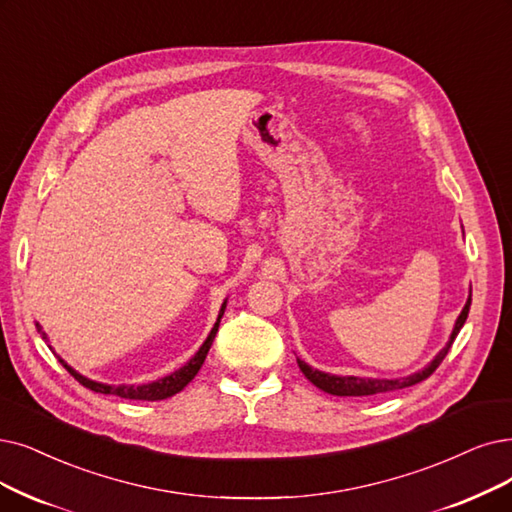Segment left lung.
Wrapping results in <instances>:
<instances>
[{"label":"left lung","instance_id":"8db88e82","mask_svg":"<svg viewBox=\"0 0 512 512\" xmlns=\"http://www.w3.org/2000/svg\"><path fill=\"white\" fill-rule=\"evenodd\" d=\"M468 309H470V294L466 298V304L462 313L458 315L456 323H454V330L452 334H449V340L445 342L443 349L433 357V361L424 365L422 370L410 374V376H403V378H359V376H336V374H327V372H321V370H315V367H311L309 363H304L302 359H296L298 361V367L302 370V374L309 378L317 388H321L323 393H330V395H336V397H367V395H378V393H388V391H399V388H405V386H412V384H418L422 382L424 378L431 376L439 363L445 359L447 351L452 349V344L458 336V332L462 330V325L468 317Z\"/></svg>","mask_w":512,"mask_h":512}]
</instances>
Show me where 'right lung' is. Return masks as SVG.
Wrapping results in <instances>:
<instances>
[{
  "label": "right lung",
  "instance_id": "obj_1",
  "mask_svg": "<svg viewBox=\"0 0 512 512\" xmlns=\"http://www.w3.org/2000/svg\"><path fill=\"white\" fill-rule=\"evenodd\" d=\"M224 309H227V298H224V302H222V306H220L218 319H216L214 327L210 330L208 338L203 340V344L199 346V351H197L185 365L178 367V370H174L172 374L163 376V378H159V380H153V382H147V384H107V382H96V380H92V378H88V376H84V374H79L77 370H73V367H71L63 357H60V355H56V353H54V355L58 357V361L63 363L65 370H67L79 384H84L86 388H90V391H94V393L117 395V397H121V399L161 401V399H168V397H174L176 393H180L182 388H185V386L197 376L199 367L203 365V361H206V355H208L210 346H212V342H214V336H216V332H218V325H220V319H222V315H224ZM35 325H37V332L42 334V338H44L46 342H50L48 334L44 332V327L39 325V323H35ZM48 346H50V344H48ZM50 349H52V346H50ZM52 351H54V349H52Z\"/></svg>",
  "mask_w": 512,
  "mask_h": 512
}]
</instances>
